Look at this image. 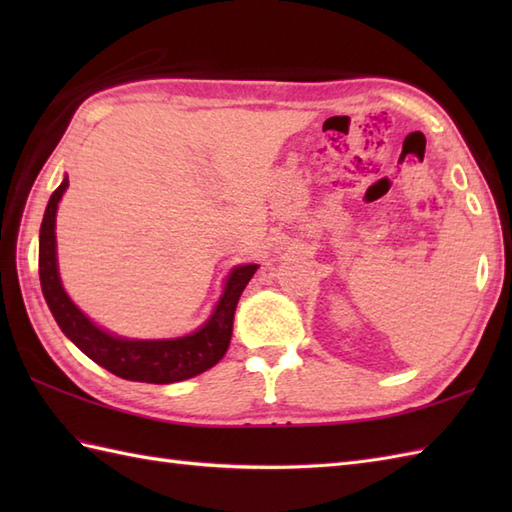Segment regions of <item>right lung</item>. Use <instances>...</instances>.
Returning a JSON list of instances; mask_svg holds the SVG:
<instances>
[{"label":"right lung","mask_w":512,"mask_h":512,"mask_svg":"<svg viewBox=\"0 0 512 512\" xmlns=\"http://www.w3.org/2000/svg\"><path fill=\"white\" fill-rule=\"evenodd\" d=\"M68 189V176L63 178L59 189L50 195V202L43 213L39 231V279L41 290L46 297L54 321L59 323L63 334L90 356L94 363L105 367L107 372L125 380L151 385H169L178 380H187L211 369L228 350L233 336V317L237 301L250 277L255 275L257 264L237 266L226 279L224 295L217 301L213 314L200 330L180 339L160 341H136L114 336L94 325L85 314L74 306L72 299L65 295L59 279L57 266V206L63 191Z\"/></svg>","instance_id":"add662e5"}]
</instances>
